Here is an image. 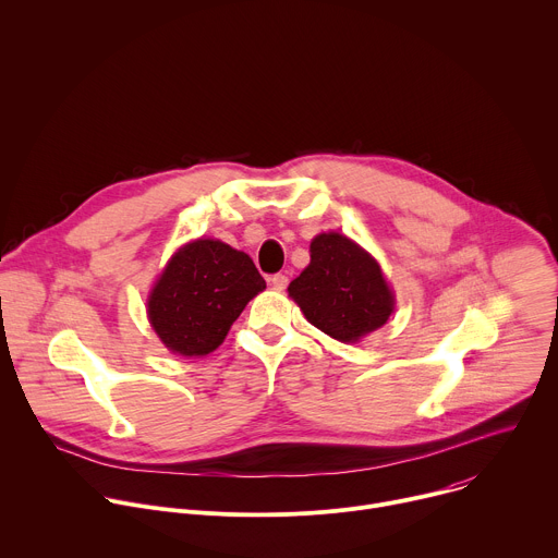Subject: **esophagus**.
Instances as JSON below:
<instances>
[{
  "label": "esophagus",
  "mask_w": 558,
  "mask_h": 558,
  "mask_svg": "<svg viewBox=\"0 0 558 558\" xmlns=\"http://www.w3.org/2000/svg\"><path fill=\"white\" fill-rule=\"evenodd\" d=\"M271 284H274V289L282 291V289H287V284H289V278H287L284 274H276V276H271Z\"/></svg>",
  "instance_id": "esophagus-1"
}]
</instances>
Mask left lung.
Returning <instances> with one entry per match:
<instances>
[{
    "label": "left lung",
    "instance_id": "1",
    "mask_svg": "<svg viewBox=\"0 0 558 558\" xmlns=\"http://www.w3.org/2000/svg\"><path fill=\"white\" fill-rule=\"evenodd\" d=\"M306 320L340 342H355L386 325L392 293L379 265L342 233L311 243L308 267L289 284Z\"/></svg>",
    "mask_w": 558,
    "mask_h": 558
}]
</instances>
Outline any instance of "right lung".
I'll use <instances>...</instances> for the list:
<instances>
[{"mask_svg": "<svg viewBox=\"0 0 558 558\" xmlns=\"http://www.w3.org/2000/svg\"><path fill=\"white\" fill-rule=\"evenodd\" d=\"M265 287L247 254L201 238L181 247L158 278L147 302L149 323L172 353L207 355Z\"/></svg>", "mask_w": 558, "mask_h": 558, "instance_id": "obj_1", "label": "right lung"}]
</instances>
